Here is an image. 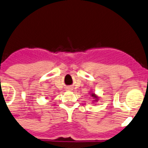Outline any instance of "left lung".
<instances>
[{"label":"left lung","mask_w":148,"mask_h":148,"mask_svg":"<svg viewBox=\"0 0 148 148\" xmlns=\"http://www.w3.org/2000/svg\"><path fill=\"white\" fill-rule=\"evenodd\" d=\"M90 95H91V96L94 99H95V100H94V101H97L98 99H99V97H98L97 96V95H95V93H91V94H90Z\"/></svg>","instance_id":"8db88e82"}]
</instances>
